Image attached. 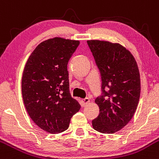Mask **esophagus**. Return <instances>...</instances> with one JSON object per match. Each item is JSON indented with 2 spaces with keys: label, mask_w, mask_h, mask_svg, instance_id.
<instances>
[{
  "label": "esophagus",
  "mask_w": 159,
  "mask_h": 159,
  "mask_svg": "<svg viewBox=\"0 0 159 159\" xmlns=\"http://www.w3.org/2000/svg\"><path fill=\"white\" fill-rule=\"evenodd\" d=\"M89 102H90V100L88 99V98H84V99L82 100V103H83V105H84V106H86V105L88 104Z\"/></svg>",
  "instance_id": "obj_1"
}]
</instances>
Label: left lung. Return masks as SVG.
<instances>
[{"instance_id": "1", "label": "left lung", "mask_w": 159, "mask_h": 159, "mask_svg": "<svg viewBox=\"0 0 159 159\" xmlns=\"http://www.w3.org/2000/svg\"><path fill=\"white\" fill-rule=\"evenodd\" d=\"M87 43L102 81V95L95 100L100 113L92 120V126L98 132L111 134L124 127L136 112L141 90L139 71L131 52L119 43Z\"/></svg>"}]
</instances>
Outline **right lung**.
Returning a JSON list of instances; mask_svg holds the SVG:
<instances>
[{
  "label": "right lung",
  "instance_id": "right-lung-1",
  "mask_svg": "<svg viewBox=\"0 0 159 159\" xmlns=\"http://www.w3.org/2000/svg\"><path fill=\"white\" fill-rule=\"evenodd\" d=\"M80 42L55 37L42 42L30 56L23 70L22 95L32 120L56 134L69 126L79 103L69 91L68 61Z\"/></svg>",
  "mask_w": 159,
  "mask_h": 159
}]
</instances>
